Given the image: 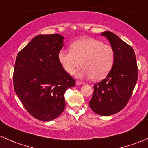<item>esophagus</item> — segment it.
<instances>
[{
    "label": "esophagus",
    "instance_id": "34e87169",
    "mask_svg": "<svg viewBox=\"0 0 148 148\" xmlns=\"http://www.w3.org/2000/svg\"><path fill=\"white\" fill-rule=\"evenodd\" d=\"M84 83L82 82V81H76V82H75V84H76L77 86L78 85H81V84H84Z\"/></svg>",
    "mask_w": 148,
    "mask_h": 148
}]
</instances>
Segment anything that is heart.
<instances>
[{
  "instance_id": "obj_1",
  "label": "heart",
  "mask_w": 148,
  "mask_h": 148,
  "mask_svg": "<svg viewBox=\"0 0 148 148\" xmlns=\"http://www.w3.org/2000/svg\"><path fill=\"white\" fill-rule=\"evenodd\" d=\"M70 50L61 49L58 60L67 73L73 74L81 65L76 73L79 78H91L99 81L106 76L114 63V51L110 45L93 38H82L70 45Z\"/></svg>"
}]
</instances>
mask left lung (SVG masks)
I'll return each mask as SVG.
<instances>
[{
    "label": "left lung",
    "mask_w": 148,
    "mask_h": 148,
    "mask_svg": "<svg viewBox=\"0 0 148 148\" xmlns=\"http://www.w3.org/2000/svg\"><path fill=\"white\" fill-rule=\"evenodd\" d=\"M102 36L109 40L115 54L112 69L106 78L94 86L89 106L103 116L121 110L129 102L137 81V64L132 46L110 31Z\"/></svg>",
    "instance_id": "1"
}]
</instances>
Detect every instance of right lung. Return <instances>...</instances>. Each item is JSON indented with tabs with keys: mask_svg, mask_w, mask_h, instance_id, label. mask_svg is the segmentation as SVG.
Masks as SVG:
<instances>
[{
	"mask_svg": "<svg viewBox=\"0 0 148 148\" xmlns=\"http://www.w3.org/2000/svg\"><path fill=\"white\" fill-rule=\"evenodd\" d=\"M63 39L59 34L38 35L16 59L14 91L27 112L40 121L58 117L65 107L64 93L75 85L58 60Z\"/></svg>",
	"mask_w": 148,
	"mask_h": 148,
	"instance_id": "right-lung-1",
	"label": "right lung"
}]
</instances>
